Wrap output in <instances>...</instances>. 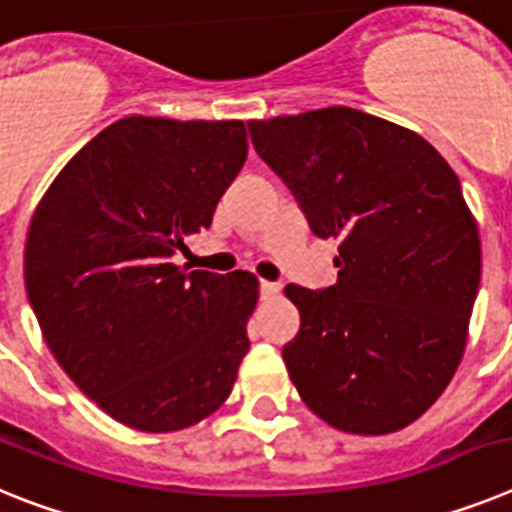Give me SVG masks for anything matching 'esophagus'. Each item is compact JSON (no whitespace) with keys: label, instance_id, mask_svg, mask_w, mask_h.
I'll return each mask as SVG.
<instances>
[{"label":"esophagus","instance_id":"esophagus-1","mask_svg":"<svg viewBox=\"0 0 512 512\" xmlns=\"http://www.w3.org/2000/svg\"><path fill=\"white\" fill-rule=\"evenodd\" d=\"M281 291L278 288V283H270V281H260V293L265 296V299H270V296H275V293Z\"/></svg>","mask_w":512,"mask_h":512}]
</instances>
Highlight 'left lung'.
Returning a JSON list of instances; mask_svg holds the SVG:
<instances>
[{
  "label": "left lung",
  "instance_id": "left-lung-1",
  "mask_svg": "<svg viewBox=\"0 0 512 512\" xmlns=\"http://www.w3.org/2000/svg\"><path fill=\"white\" fill-rule=\"evenodd\" d=\"M247 128L311 231L340 242L335 286H286L291 381L345 433L410 425L459 368L482 275L459 177L422 136L342 105Z\"/></svg>",
  "mask_w": 512,
  "mask_h": 512
}]
</instances>
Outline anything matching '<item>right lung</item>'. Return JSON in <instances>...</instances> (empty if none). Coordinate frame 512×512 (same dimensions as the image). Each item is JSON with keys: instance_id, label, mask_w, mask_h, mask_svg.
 <instances>
[{"instance_id": "right-lung-1", "label": "right lung", "mask_w": 512, "mask_h": 512, "mask_svg": "<svg viewBox=\"0 0 512 512\" xmlns=\"http://www.w3.org/2000/svg\"><path fill=\"white\" fill-rule=\"evenodd\" d=\"M247 159L242 121L131 115L38 203L25 288L48 348L97 407L172 433L216 412L250 350L257 278L175 265Z\"/></svg>"}]
</instances>
